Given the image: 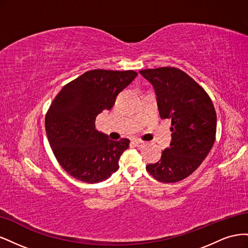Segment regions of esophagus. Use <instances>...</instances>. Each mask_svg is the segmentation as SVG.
<instances>
[{
  "label": "esophagus",
  "mask_w": 248,
  "mask_h": 248,
  "mask_svg": "<svg viewBox=\"0 0 248 248\" xmlns=\"http://www.w3.org/2000/svg\"><path fill=\"white\" fill-rule=\"evenodd\" d=\"M131 142H132L134 146H137V147H141L142 145H145V141H142L140 140H132Z\"/></svg>",
  "instance_id": "esophagus-1"
}]
</instances>
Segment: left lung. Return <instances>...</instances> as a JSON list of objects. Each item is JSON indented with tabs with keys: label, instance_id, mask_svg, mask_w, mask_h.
<instances>
[{
	"label": "left lung",
	"instance_id": "obj_1",
	"mask_svg": "<svg viewBox=\"0 0 248 248\" xmlns=\"http://www.w3.org/2000/svg\"><path fill=\"white\" fill-rule=\"evenodd\" d=\"M140 73L154 87L161 119L171 120V141L147 170L157 181L175 183L191 175L214 145L216 111L211 98L188 74L175 67Z\"/></svg>",
	"mask_w": 248,
	"mask_h": 248
}]
</instances>
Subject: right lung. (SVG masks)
Listing matches in <instances>:
<instances>
[{
    "instance_id": "add662e5",
    "label": "right lung",
    "mask_w": 248,
    "mask_h": 248,
    "mask_svg": "<svg viewBox=\"0 0 248 248\" xmlns=\"http://www.w3.org/2000/svg\"><path fill=\"white\" fill-rule=\"evenodd\" d=\"M133 70L87 71L65 85L46 116L49 146L58 162L70 176L86 183L108 179L129 140H111L97 131L95 120L110 109L118 94L136 78Z\"/></svg>"
}]
</instances>
